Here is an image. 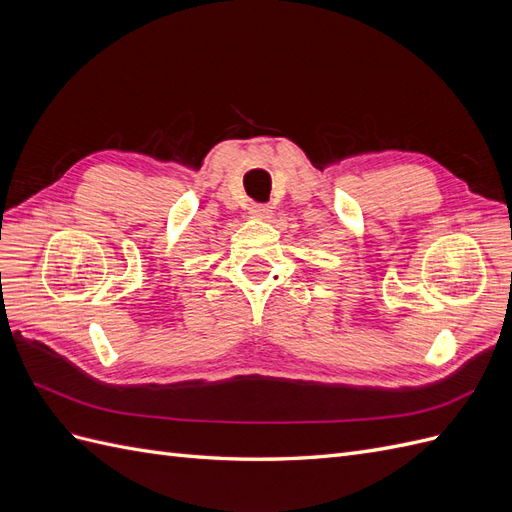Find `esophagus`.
Here are the masks:
<instances>
[{
  "instance_id": "obj_1",
  "label": "esophagus",
  "mask_w": 512,
  "mask_h": 512,
  "mask_svg": "<svg viewBox=\"0 0 512 512\" xmlns=\"http://www.w3.org/2000/svg\"><path fill=\"white\" fill-rule=\"evenodd\" d=\"M250 213L254 215V218H260V220H265V218H269V215H271V209L267 207V205H252L250 207Z\"/></svg>"
}]
</instances>
